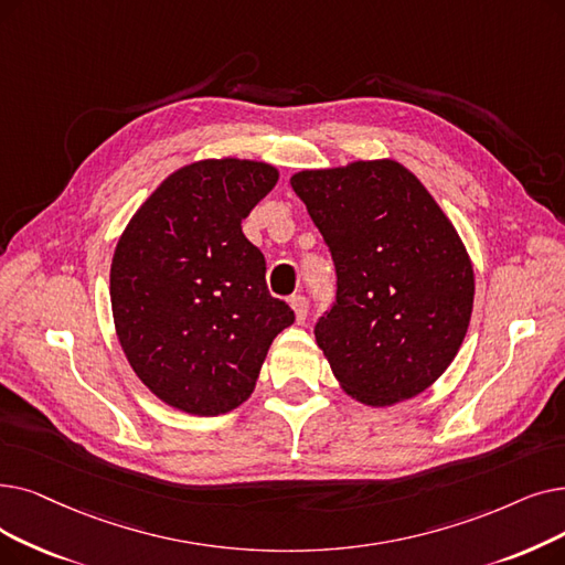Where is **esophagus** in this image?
I'll return each mask as SVG.
<instances>
[{"instance_id":"esophagus-1","label":"esophagus","mask_w":565,"mask_h":565,"mask_svg":"<svg viewBox=\"0 0 565 565\" xmlns=\"http://www.w3.org/2000/svg\"><path fill=\"white\" fill-rule=\"evenodd\" d=\"M290 307H292V311H296L298 323H302L305 318H307V311H309V302H307V298H302V296H292V298H290Z\"/></svg>"}]
</instances>
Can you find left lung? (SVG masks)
<instances>
[{
	"mask_svg": "<svg viewBox=\"0 0 565 565\" xmlns=\"http://www.w3.org/2000/svg\"><path fill=\"white\" fill-rule=\"evenodd\" d=\"M290 186L337 269L316 343L347 395L392 406L455 360L473 311V265L446 212L392 159L300 170Z\"/></svg>",
	"mask_w": 565,
	"mask_h": 565,
	"instance_id": "8db88e82",
	"label": "left lung"
}]
</instances>
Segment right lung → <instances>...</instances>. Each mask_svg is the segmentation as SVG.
<instances>
[{
	"mask_svg": "<svg viewBox=\"0 0 565 565\" xmlns=\"http://www.w3.org/2000/svg\"><path fill=\"white\" fill-rule=\"evenodd\" d=\"M265 161L203 159L168 175L131 216L110 265L115 332L154 395L191 415L247 402L273 339L296 321L267 292L242 218L275 189Z\"/></svg>",
	"mask_w": 565,
	"mask_h": 565,
	"instance_id": "right-lung-1",
	"label": "right lung"
}]
</instances>
